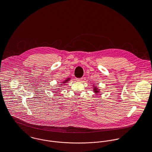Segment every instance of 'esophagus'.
I'll return each mask as SVG.
<instances>
[{"instance_id": "1", "label": "esophagus", "mask_w": 152, "mask_h": 152, "mask_svg": "<svg viewBox=\"0 0 152 152\" xmlns=\"http://www.w3.org/2000/svg\"><path fill=\"white\" fill-rule=\"evenodd\" d=\"M76 80V81H81L82 80V78H77Z\"/></svg>"}]
</instances>
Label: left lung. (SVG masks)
Listing matches in <instances>:
<instances>
[{
	"mask_svg": "<svg viewBox=\"0 0 152 152\" xmlns=\"http://www.w3.org/2000/svg\"><path fill=\"white\" fill-rule=\"evenodd\" d=\"M99 89H98V88L97 87H94V92H95V93H98L99 92Z\"/></svg>",
	"mask_w": 152,
	"mask_h": 152,
	"instance_id": "1",
	"label": "left lung"
}]
</instances>
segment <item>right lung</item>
Here are the masks:
<instances>
[{"label":"right lung","mask_w":152,"mask_h":152,"mask_svg":"<svg viewBox=\"0 0 152 152\" xmlns=\"http://www.w3.org/2000/svg\"><path fill=\"white\" fill-rule=\"evenodd\" d=\"M69 80H70V78H67L66 80H65L64 81H63L62 83H64H64H67V81H68ZM57 90H58V89H57Z\"/></svg>","instance_id":"obj_1"}]
</instances>
